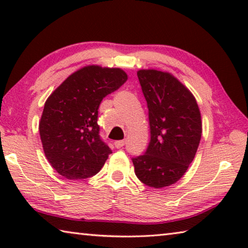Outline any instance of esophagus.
<instances>
[{
  "label": "esophagus",
  "mask_w": 248,
  "mask_h": 248,
  "mask_svg": "<svg viewBox=\"0 0 248 248\" xmlns=\"http://www.w3.org/2000/svg\"><path fill=\"white\" fill-rule=\"evenodd\" d=\"M125 144V141L124 140H119V141H116L115 142V146L117 149H120L123 148V146Z\"/></svg>",
  "instance_id": "esophagus-1"
}]
</instances>
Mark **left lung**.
<instances>
[{
    "mask_svg": "<svg viewBox=\"0 0 248 248\" xmlns=\"http://www.w3.org/2000/svg\"><path fill=\"white\" fill-rule=\"evenodd\" d=\"M138 78L148 104L151 140L145 153L132 158L134 171L146 186H170L186 173L199 146L198 105L170 73L140 70Z\"/></svg>",
    "mask_w": 248,
    "mask_h": 248,
    "instance_id": "1",
    "label": "left lung"
}]
</instances>
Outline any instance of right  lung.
<instances>
[{"label": "right lung", "mask_w": 248, "mask_h": 248, "mask_svg": "<svg viewBox=\"0 0 248 248\" xmlns=\"http://www.w3.org/2000/svg\"><path fill=\"white\" fill-rule=\"evenodd\" d=\"M127 78L121 69L89 65L49 96L39 123L40 139L46 157L63 177L85 179L102 170L111 150L99 136L98 108Z\"/></svg>", "instance_id": "obj_1"}]
</instances>
